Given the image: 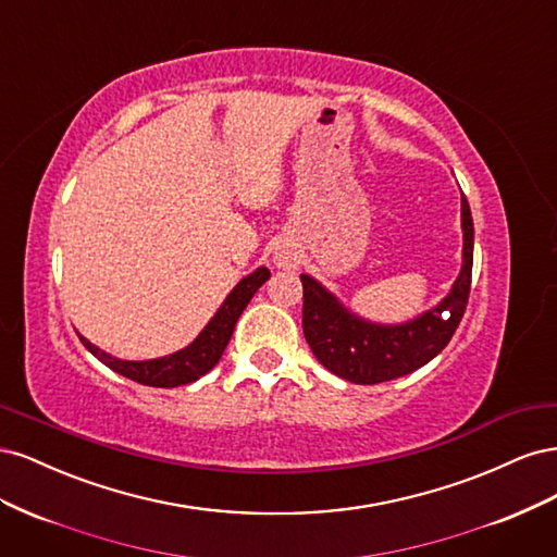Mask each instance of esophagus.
<instances>
[{"label":"esophagus","instance_id":"obj_1","mask_svg":"<svg viewBox=\"0 0 557 557\" xmlns=\"http://www.w3.org/2000/svg\"><path fill=\"white\" fill-rule=\"evenodd\" d=\"M272 262L278 269H285V272H290V269L299 267V252L290 244H281L272 252Z\"/></svg>","mask_w":557,"mask_h":557}]
</instances>
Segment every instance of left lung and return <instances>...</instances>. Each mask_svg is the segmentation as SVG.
<instances>
[{"mask_svg": "<svg viewBox=\"0 0 557 557\" xmlns=\"http://www.w3.org/2000/svg\"><path fill=\"white\" fill-rule=\"evenodd\" d=\"M460 218L462 267L458 278L440 305L407 323H372L344 307V301L313 276H299L305 288L301 327L320 364L344 381L374 385L407 376L440 356L467 309L474 264V221L465 195L460 199Z\"/></svg>", "mask_w": 557, "mask_h": 557, "instance_id": "8db88e82", "label": "left lung"}]
</instances>
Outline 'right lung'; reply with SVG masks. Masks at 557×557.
<instances>
[{"label": "right lung", "instance_id": "add662e5", "mask_svg": "<svg viewBox=\"0 0 557 557\" xmlns=\"http://www.w3.org/2000/svg\"><path fill=\"white\" fill-rule=\"evenodd\" d=\"M267 278H269L267 267H258L256 272L244 276L237 285H234L232 293L221 305V309H218L215 315L205 325V330L197 334V339L176 352H170V356L164 358L121 360V358L109 356L107 350L97 348L95 344H90L86 336L78 334V339L99 362H104L109 369H113L115 374L137 381L141 385L176 387V385L193 383L199 376L211 372V369L218 364V360H221L232 339V332H234V325H237L239 315L244 313L248 301L258 293V288Z\"/></svg>", "mask_w": 557, "mask_h": 557}]
</instances>
